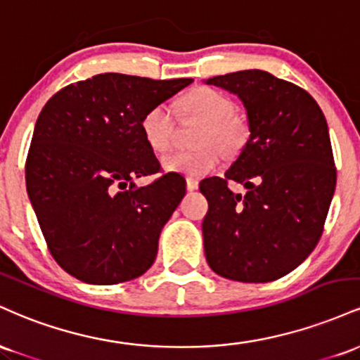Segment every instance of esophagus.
<instances>
[{
	"label": "esophagus",
	"instance_id": "1",
	"mask_svg": "<svg viewBox=\"0 0 360 360\" xmlns=\"http://www.w3.org/2000/svg\"><path fill=\"white\" fill-rule=\"evenodd\" d=\"M198 186H200L198 179H193V177H188V179H186V188H188V191H196Z\"/></svg>",
	"mask_w": 360,
	"mask_h": 360
}]
</instances>
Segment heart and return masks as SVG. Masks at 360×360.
<instances>
[{
  "label": "heart",
  "mask_w": 360,
  "mask_h": 360,
  "mask_svg": "<svg viewBox=\"0 0 360 360\" xmlns=\"http://www.w3.org/2000/svg\"><path fill=\"white\" fill-rule=\"evenodd\" d=\"M177 108L186 117L203 122L196 137V143L201 147L164 155L162 166L169 172L191 177L208 174L220 164L221 150L235 155L249 140V127L240 117L233 115V103L220 91L201 86L184 94L177 103ZM140 127L146 142L155 152H164L171 147L174 137V118L169 106H152L143 115Z\"/></svg>",
  "instance_id": "1"
}]
</instances>
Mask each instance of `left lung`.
<instances>
[{"mask_svg": "<svg viewBox=\"0 0 360 360\" xmlns=\"http://www.w3.org/2000/svg\"><path fill=\"white\" fill-rule=\"evenodd\" d=\"M206 84L235 94L249 140L225 177H208L205 255L221 278L269 283L300 266L323 232L337 184L328 125L304 89L259 69L214 76ZM230 180L245 195L233 193Z\"/></svg>", "mask_w": 360, "mask_h": 360, "instance_id": "left-lung-1", "label": "left lung"}]
</instances>
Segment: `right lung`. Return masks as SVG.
Here are the masks:
<instances>
[{"mask_svg":"<svg viewBox=\"0 0 360 360\" xmlns=\"http://www.w3.org/2000/svg\"><path fill=\"white\" fill-rule=\"evenodd\" d=\"M191 82L106 72L45 103L27 157V193L51 254L74 278L118 284L154 264L186 181L167 172L135 184L160 169L140 123Z\"/></svg>","mask_w":360,"mask_h":360,"instance_id":"add662e5","label":"right lung"}]
</instances>
